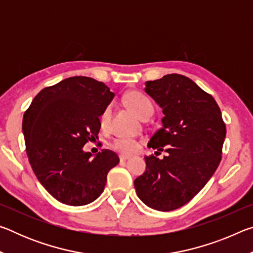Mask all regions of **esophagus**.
I'll list each match as a JSON object with an SVG mask.
<instances>
[{"label": "esophagus", "instance_id": "1", "mask_svg": "<svg viewBox=\"0 0 253 253\" xmlns=\"http://www.w3.org/2000/svg\"><path fill=\"white\" fill-rule=\"evenodd\" d=\"M119 160H121V162H125V161H127V160H129V156L121 155V156H119Z\"/></svg>", "mask_w": 253, "mask_h": 253}]
</instances>
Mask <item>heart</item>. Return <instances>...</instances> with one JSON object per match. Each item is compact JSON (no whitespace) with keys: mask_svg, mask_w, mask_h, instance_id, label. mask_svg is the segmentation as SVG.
<instances>
[{"mask_svg":"<svg viewBox=\"0 0 253 253\" xmlns=\"http://www.w3.org/2000/svg\"><path fill=\"white\" fill-rule=\"evenodd\" d=\"M125 104L127 105L132 113H134L137 117L140 119L149 118L153 114V106L146 97L143 93L137 91H130L125 96ZM111 109L110 107H106L105 110L102 111L100 115V124L101 126L106 128L108 126L110 121ZM111 147L115 151L121 152L123 154H127V155H131L135 154L139 149V145L136 140L128 139V138H116L111 143Z\"/></svg>","mask_w":253,"mask_h":253,"instance_id":"1","label":"heart"}]
</instances>
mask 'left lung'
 Returning <instances> with one entry per match:
<instances>
[{
  "instance_id": "obj_1",
  "label": "left lung",
  "mask_w": 253,
  "mask_h": 253,
  "mask_svg": "<svg viewBox=\"0 0 253 253\" xmlns=\"http://www.w3.org/2000/svg\"><path fill=\"white\" fill-rule=\"evenodd\" d=\"M145 92L164 114L148 147L165 149L168 156L145 157L146 169L134 185L147 207L173 211L190 202L216 170L225 124L214 98L185 76L170 74L146 81Z\"/></svg>"
}]
</instances>
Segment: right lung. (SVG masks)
<instances>
[{
    "instance_id": "add662e5",
    "label": "right lung",
    "mask_w": 253,
    "mask_h": 253,
    "mask_svg": "<svg viewBox=\"0 0 253 253\" xmlns=\"http://www.w3.org/2000/svg\"><path fill=\"white\" fill-rule=\"evenodd\" d=\"M115 96L104 83L71 77L38 93L24 113L22 130L30 164L37 178L59 202L81 207L104 191L107 174L119 158L102 149L84 152L98 139L100 115Z\"/></svg>"
}]
</instances>
